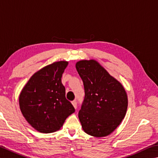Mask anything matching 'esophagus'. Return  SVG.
Listing matches in <instances>:
<instances>
[{"instance_id": "esophagus-1", "label": "esophagus", "mask_w": 158, "mask_h": 158, "mask_svg": "<svg viewBox=\"0 0 158 158\" xmlns=\"http://www.w3.org/2000/svg\"><path fill=\"white\" fill-rule=\"evenodd\" d=\"M72 104H73V106H74V108H77V102L75 101H73L72 102Z\"/></svg>"}]
</instances>
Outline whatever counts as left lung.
<instances>
[{
    "mask_svg": "<svg viewBox=\"0 0 158 158\" xmlns=\"http://www.w3.org/2000/svg\"><path fill=\"white\" fill-rule=\"evenodd\" d=\"M76 68L85 90V99L79 113L83 130L95 137L108 136L127 114V92L96 60H81L77 62Z\"/></svg>",
    "mask_w": 158,
    "mask_h": 158,
    "instance_id": "1",
    "label": "left lung"
}]
</instances>
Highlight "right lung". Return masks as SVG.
<instances>
[{
    "label": "right lung",
    "instance_id": "obj_1",
    "mask_svg": "<svg viewBox=\"0 0 158 158\" xmlns=\"http://www.w3.org/2000/svg\"><path fill=\"white\" fill-rule=\"evenodd\" d=\"M68 61H55L36 72L19 94L22 114L31 127L43 133L59 131L74 112L65 98L62 74Z\"/></svg>",
    "mask_w": 158,
    "mask_h": 158
}]
</instances>
